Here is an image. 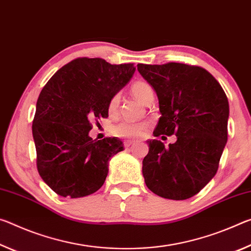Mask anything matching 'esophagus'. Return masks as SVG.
Masks as SVG:
<instances>
[{
  "label": "esophagus",
  "instance_id": "1",
  "mask_svg": "<svg viewBox=\"0 0 251 251\" xmlns=\"http://www.w3.org/2000/svg\"><path fill=\"white\" fill-rule=\"evenodd\" d=\"M133 143H134V141H125V143H123V146H125V148H126V149H128V148H130L131 146H132L133 145Z\"/></svg>",
  "mask_w": 251,
  "mask_h": 251
}]
</instances>
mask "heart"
<instances>
[{
	"label": "heart",
	"instance_id": "b5f03b06",
	"mask_svg": "<svg viewBox=\"0 0 251 251\" xmlns=\"http://www.w3.org/2000/svg\"><path fill=\"white\" fill-rule=\"evenodd\" d=\"M131 92L133 96L138 99L139 101H141L142 103L148 104L150 100L153 99V90L151 88L149 83H147L145 81H137L131 85ZM119 103H120V96L118 93L113 94L111 97L108 110L110 113L116 112ZM148 128H149V123L146 121L142 122H131V121H121L120 123L113 128L114 134L119 135L121 138L126 139H134V138H140L143 134L147 132Z\"/></svg>",
	"mask_w": 251,
	"mask_h": 251
}]
</instances>
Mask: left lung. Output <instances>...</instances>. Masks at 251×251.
Returning <instances> with one entry per match:
<instances>
[{"mask_svg":"<svg viewBox=\"0 0 251 251\" xmlns=\"http://www.w3.org/2000/svg\"><path fill=\"white\" fill-rule=\"evenodd\" d=\"M154 89L161 117L154 137L176 135L164 147L148 141L142 174L147 187L162 198H191L217 174L228 139L229 103L219 82L197 65L138 64Z\"/></svg>","mask_w":251,"mask_h":251,"instance_id":"8db88e82","label":"left lung"}]
</instances>
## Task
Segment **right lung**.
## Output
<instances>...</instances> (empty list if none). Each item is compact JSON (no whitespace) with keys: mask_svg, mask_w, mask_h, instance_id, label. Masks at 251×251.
<instances>
[{"mask_svg":"<svg viewBox=\"0 0 251 251\" xmlns=\"http://www.w3.org/2000/svg\"><path fill=\"white\" fill-rule=\"evenodd\" d=\"M134 71L133 63L77 57L57 70L44 85L32 133L38 171L55 194L80 198L103 186L109 160L123 150V145L117 138L93 140L89 131L92 121L108 118L111 97Z\"/></svg>","mask_w":251,"mask_h":251,"instance_id":"add662e5","label":"right lung"}]
</instances>
